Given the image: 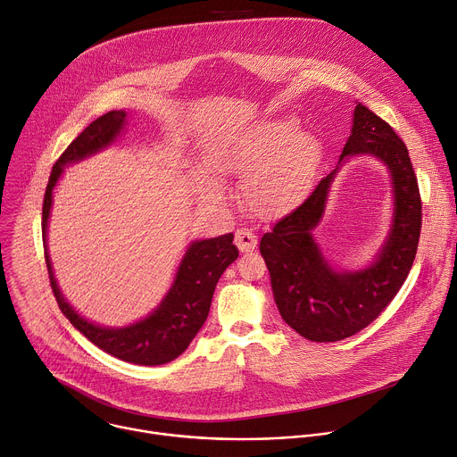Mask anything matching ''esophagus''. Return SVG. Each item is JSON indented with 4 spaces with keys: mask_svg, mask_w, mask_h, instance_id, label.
I'll return each instance as SVG.
<instances>
[{
    "mask_svg": "<svg viewBox=\"0 0 457 457\" xmlns=\"http://www.w3.org/2000/svg\"><path fill=\"white\" fill-rule=\"evenodd\" d=\"M235 244L242 253H249L256 247V235L245 228H240L235 233Z\"/></svg>",
    "mask_w": 457,
    "mask_h": 457,
    "instance_id": "1",
    "label": "esophagus"
}]
</instances>
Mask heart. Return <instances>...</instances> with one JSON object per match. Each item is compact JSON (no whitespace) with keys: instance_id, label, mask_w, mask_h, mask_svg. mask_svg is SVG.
<instances>
[{"instance_id":"heart-1","label":"heart","mask_w":457,"mask_h":457,"mask_svg":"<svg viewBox=\"0 0 457 457\" xmlns=\"http://www.w3.org/2000/svg\"><path fill=\"white\" fill-rule=\"evenodd\" d=\"M321 161L320 141L296 129L289 117L270 119L229 137L215 154L213 170L242 177L244 206L262 219L293 212L311 189ZM206 199H222V184L199 179Z\"/></svg>"}]
</instances>
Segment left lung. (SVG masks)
I'll return each mask as SVG.
<instances>
[{
    "label": "left lung",
    "instance_id": "8db88e82",
    "mask_svg": "<svg viewBox=\"0 0 457 457\" xmlns=\"http://www.w3.org/2000/svg\"><path fill=\"white\" fill-rule=\"evenodd\" d=\"M360 154L381 159L395 187V224L369 268L335 271L312 238L337 170L260 240L277 307L289 328L311 342H338L365 329L398 295L418 251L421 197L409 150L393 126L363 104L354 108L340 161Z\"/></svg>",
    "mask_w": 457,
    "mask_h": 457
}]
</instances>
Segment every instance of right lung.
Returning <instances> with one entry per match:
<instances>
[{
  "label": "right lung",
  "instance_id": "obj_1",
  "mask_svg": "<svg viewBox=\"0 0 457 457\" xmlns=\"http://www.w3.org/2000/svg\"><path fill=\"white\" fill-rule=\"evenodd\" d=\"M124 117L126 113L122 110H112L97 117L55 161L43 199L41 228L45 260L48 268L50 287L57 300V305L79 333H83L94 345H97L104 353L122 361L137 365H162L180 356L204 325L212 307L215 286L226 268L233 264L238 256V249L233 244V233L193 242L186 251L175 282L161 305L148 318L120 329L99 328V325L87 321L64 302L55 284L46 251V224L52 206V191L62 173V168L113 143L122 129Z\"/></svg>",
  "mask_w": 457,
  "mask_h": 457
}]
</instances>
